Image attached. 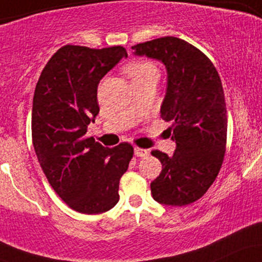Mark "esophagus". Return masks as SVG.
<instances>
[{
  "label": "esophagus",
  "mask_w": 262,
  "mask_h": 262,
  "mask_svg": "<svg viewBox=\"0 0 262 262\" xmlns=\"http://www.w3.org/2000/svg\"><path fill=\"white\" fill-rule=\"evenodd\" d=\"M134 155L135 156H140V158H145V156L148 155V150L140 149V148H135L134 149Z\"/></svg>",
  "instance_id": "obj_1"
}]
</instances>
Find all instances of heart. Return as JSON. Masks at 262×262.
I'll list each match as a JSON object with an SVG mask.
<instances>
[{"instance_id": "obj_1", "label": "heart", "mask_w": 262, "mask_h": 262, "mask_svg": "<svg viewBox=\"0 0 262 262\" xmlns=\"http://www.w3.org/2000/svg\"><path fill=\"white\" fill-rule=\"evenodd\" d=\"M124 73L130 77L132 82L148 79V77L159 79V69L156 68L155 64L146 61V60H137V61L129 62L124 68Z\"/></svg>"}]
</instances>
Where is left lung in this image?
<instances>
[{
    "mask_svg": "<svg viewBox=\"0 0 262 262\" xmlns=\"http://www.w3.org/2000/svg\"><path fill=\"white\" fill-rule=\"evenodd\" d=\"M138 56L166 68L167 86L161 118L172 121V156L159 150L162 170L150 183L152 198L166 206H186L208 191L223 164L227 144V107L217 69L196 47L164 37L132 47Z\"/></svg>",
    "mask_w": 262,
    "mask_h": 262,
    "instance_id": "1",
    "label": "left lung"
}]
</instances>
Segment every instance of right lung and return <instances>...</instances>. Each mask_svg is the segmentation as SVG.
<instances>
[{"mask_svg": "<svg viewBox=\"0 0 262 262\" xmlns=\"http://www.w3.org/2000/svg\"><path fill=\"white\" fill-rule=\"evenodd\" d=\"M127 56L123 47L65 45L47 62L35 86L33 146L50 186L76 212L98 214L119 201V180L133 146L106 148L86 132L100 112L98 83Z\"/></svg>", "mask_w": 262, "mask_h": 262, "instance_id": "1", "label": "right lung"}]
</instances>
